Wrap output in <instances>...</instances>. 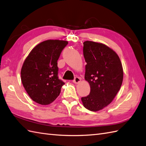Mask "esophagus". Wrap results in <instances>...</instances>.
Listing matches in <instances>:
<instances>
[{
    "instance_id": "34e87169",
    "label": "esophagus",
    "mask_w": 146,
    "mask_h": 146,
    "mask_svg": "<svg viewBox=\"0 0 146 146\" xmlns=\"http://www.w3.org/2000/svg\"><path fill=\"white\" fill-rule=\"evenodd\" d=\"M80 81H81L80 78L78 77V76H76L75 78H74V79L73 81V83H76V84H77V83H80Z\"/></svg>"
}]
</instances>
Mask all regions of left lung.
<instances>
[{
	"instance_id": "1",
	"label": "left lung",
	"mask_w": 146,
	"mask_h": 146,
	"mask_svg": "<svg viewBox=\"0 0 146 146\" xmlns=\"http://www.w3.org/2000/svg\"><path fill=\"white\" fill-rule=\"evenodd\" d=\"M83 55L87 63L84 78L91 91L81 100L86 109L97 111L110 104L117 94L123 82V67L117 53L102 43L85 41Z\"/></svg>"
}]
</instances>
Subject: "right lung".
<instances>
[{"label": "right lung", "mask_w": 146, "mask_h": 146, "mask_svg": "<svg viewBox=\"0 0 146 146\" xmlns=\"http://www.w3.org/2000/svg\"><path fill=\"white\" fill-rule=\"evenodd\" d=\"M68 41L47 40L37 44L25 59L22 84L33 101L48 105L57 99L64 82L58 79L57 60Z\"/></svg>", "instance_id": "add662e5"}]
</instances>
